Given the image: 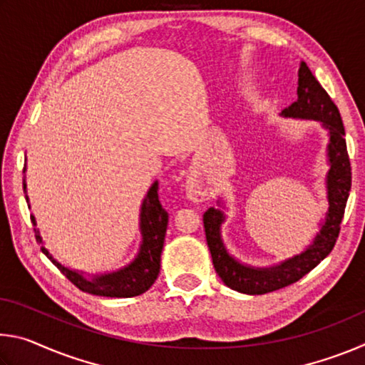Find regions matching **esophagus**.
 <instances>
[{
    "instance_id": "34e87169",
    "label": "esophagus",
    "mask_w": 365,
    "mask_h": 365,
    "mask_svg": "<svg viewBox=\"0 0 365 365\" xmlns=\"http://www.w3.org/2000/svg\"><path fill=\"white\" fill-rule=\"evenodd\" d=\"M191 195H193L195 197H202V196H205V191L195 188V190H191Z\"/></svg>"
}]
</instances>
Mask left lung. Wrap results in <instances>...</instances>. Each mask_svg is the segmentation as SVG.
<instances>
[{
	"label": "left lung",
	"mask_w": 365,
	"mask_h": 365,
	"mask_svg": "<svg viewBox=\"0 0 365 365\" xmlns=\"http://www.w3.org/2000/svg\"><path fill=\"white\" fill-rule=\"evenodd\" d=\"M298 100L280 113L285 119H301L320 122L329 137L327 145V163L329 172L325 175L327 212L319 222V230L299 255L280 261L269 267H255L245 264L228 252L222 240V224L227 215L224 201L219 200L222 209L209 207L202 215L209 251L212 256L214 269L228 288L245 294H264L302 279L320 261L330 255L341 225L346 201L351 190V164L346 151L344 127L339 110L327 95L307 64L302 61L298 71Z\"/></svg>",
	"instance_id": "obj_1"
}]
</instances>
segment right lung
Listing matches in <instances>:
<instances>
[{
  "instance_id": "add662e5",
  "label": "right lung",
  "mask_w": 365,
  "mask_h": 365,
  "mask_svg": "<svg viewBox=\"0 0 365 365\" xmlns=\"http://www.w3.org/2000/svg\"><path fill=\"white\" fill-rule=\"evenodd\" d=\"M27 170V165L24 172ZM24 193H26V201L29 202L27 195V180L24 177ZM32 217V224L35 225V237L36 242L41 245V252L63 274L69 279L73 285L82 289L85 293L96 294V296H108V298H132L138 296L150 289L154 282H156L160 269V252H163L165 230H168L169 214L160 206L158 196V180L153 182L150 190L146 191L140 207V233L141 242L137 256L123 267L106 272V274H86L76 269L67 267L61 264L58 259H54L51 252L48 251L43 242L40 230L36 228L35 215Z\"/></svg>"
}]
</instances>
